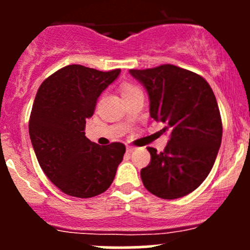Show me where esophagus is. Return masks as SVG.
<instances>
[{"label":"esophagus","instance_id":"1","mask_svg":"<svg viewBox=\"0 0 250 250\" xmlns=\"http://www.w3.org/2000/svg\"><path fill=\"white\" fill-rule=\"evenodd\" d=\"M134 151V147L133 146H127V152L128 153H132Z\"/></svg>","mask_w":250,"mask_h":250}]
</instances>
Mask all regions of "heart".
Segmentation results:
<instances>
[{"label": "heart", "instance_id": "1", "mask_svg": "<svg viewBox=\"0 0 250 250\" xmlns=\"http://www.w3.org/2000/svg\"><path fill=\"white\" fill-rule=\"evenodd\" d=\"M135 89H138L137 87H135V85H133V84H123L122 85V94L125 95V94H128V93H130V92H133V90H135Z\"/></svg>", "mask_w": 250, "mask_h": 250}]
</instances>
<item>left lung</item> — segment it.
<instances>
[{"label": "left lung", "mask_w": 250, "mask_h": 250, "mask_svg": "<svg viewBox=\"0 0 250 250\" xmlns=\"http://www.w3.org/2000/svg\"><path fill=\"white\" fill-rule=\"evenodd\" d=\"M145 87L150 116L169 133L165 151L147 147L151 162L140 172L146 190L165 200L195 191L218 156L223 123L215 95L200 75L175 65L129 70Z\"/></svg>", "instance_id": "left-lung-1"}]
</instances>
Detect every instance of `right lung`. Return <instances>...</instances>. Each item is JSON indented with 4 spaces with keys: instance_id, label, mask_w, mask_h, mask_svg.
Instances as JSON below:
<instances>
[{
    "instance_id": "obj_1",
    "label": "right lung",
    "mask_w": 250,
    "mask_h": 250,
    "mask_svg": "<svg viewBox=\"0 0 250 250\" xmlns=\"http://www.w3.org/2000/svg\"><path fill=\"white\" fill-rule=\"evenodd\" d=\"M121 70L103 72L67 65L42 82L29 121L32 147L42 170L69 196L89 198L106 191L122 162L125 146H100L85 137V120L98 98Z\"/></svg>"
}]
</instances>
